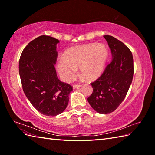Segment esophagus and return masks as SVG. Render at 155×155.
<instances>
[{"label": "esophagus", "mask_w": 155, "mask_h": 155, "mask_svg": "<svg viewBox=\"0 0 155 155\" xmlns=\"http://www.w3.org/2000/svg\"><path fill=\"white\" fill-rule=\"evenodd\" d=\"M81 86H82L81 84H74V85L73 86V88L74 89H76V88L81 87Z\"/></svg>", "instance_id": "1"}]
</instances>
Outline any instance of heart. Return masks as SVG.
I'll use <instances>...</instances> for the list:
<instances>
[{
	"instance_id": "obj_1",
	"label": "heart",
	"mask_w": 155,
	"mask_h": 155,
	"mask_svg": "<svg viewBox=\"0 0 155 155\" xmlns=\"http://www.w3.org/2000/svg\"><path fill=\"white\" fill-rule=\"evenodd\" d=\"M109 52L103 44H89L68 50L57 63V69L63 80L69 82L77 74V69L88 81L101 76L105 69Z\"/></svg>"
}]
</instances>
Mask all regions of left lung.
<instances>
[{"label":"left lung","instance_id":"obj_1","mask_svg":"<svg viewBox=\"0 0 155 155\" xmlns=\"http://www.w3.org/2000/svg\"><path fill=\"white\" fill-rule=\"evenodd\" d=\"M111 49L112 60L103 74L91 83L93 92L90 105L102 114L116 110L125 98L134 76L132 53L124 43L111 35H104Z\"/></svg>","mask_w":155,"mask_h":155}]
</instances>
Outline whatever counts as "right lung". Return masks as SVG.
<instances>
[{
    "mask_svg": "<svg viewBox=\"0 0 155 155\" xmlns=\"http://www.w3.org/2000/svg\"><path fill=\"white\" fill-rule=\"evenodd\" d=\"M58 39L41 35L30 41L19 61V74L25 95L39 112L55 116L66 109L73 87L57 78L55 64Z\"/></svg>",
    "mask_w": 155,
    "mask_h": 155,
    "instance_id": "obj_1",
    "label": "right lung"
}]
</instances>
